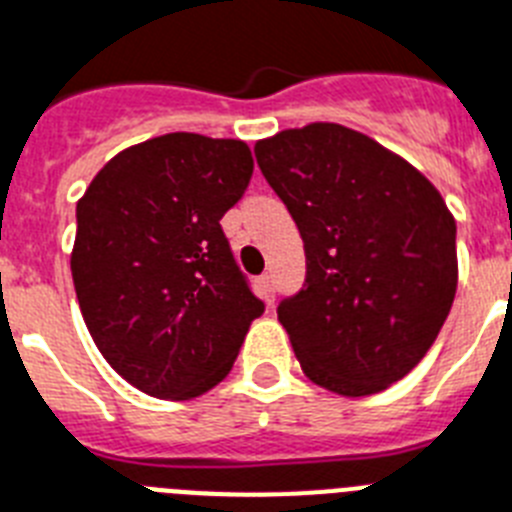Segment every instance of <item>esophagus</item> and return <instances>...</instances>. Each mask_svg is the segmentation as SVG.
<instances>
[{
  "mask_svg": "<svg viewBox=\"0 0 512 512\" xmlns=\"http://www.w3.org/2000/svg\"><path fill=\"white\" fill-rule=\"evenodd\" d=\"M260 283V294H263L265 302H273L276 299V283H273V276L270 273H263V276L257 278Z\"/></svg>",
  "mask_w": 512,
  "mask_h": 512,
  "instance_id": "34e87169",
  "label": "esophagus"
}]
</instances>
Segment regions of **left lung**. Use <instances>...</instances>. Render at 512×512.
<instances>
[{"label": "left lung", "instance_id": "obj_1", "mask_svg": "<svg viewBox=\"0 0 512 512\" xmlns=\"http://www.w3.org/2000/svg\"><path fill=\"white\" fill-rule=\"evenodd\" d=\"M304 239L307 278L278 304L304 375L369 395L422 362L458 283L455 221L414 166L341 124L255 145Z\"/></svg>", "mask_w": 512, "mask_h": 512}]
</instances>
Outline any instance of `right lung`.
Instances as JSON below:
<instances>
[{"mask_svg":"<svg viewBox=\"0 0 512 512\" xmlns=\"http://www.w3.org/2000/svg\"><path fill=\"white\" fill-rule=\"evenodd\" d=\"M252 169L242 140L171 132L111 158L77 203L80 312L137 390L171 401L210 390L265 312L221 229Z\"/></svg>","mask_w":512,"mask_h":512,"instance_id":"1","label":"right lung"}]
</instances>
